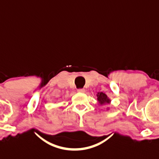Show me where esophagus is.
<instances>
[{
  "label": "esophagus",
  "mask_w": 159,
  "mask_h": 159,
  "mask_svg": "<svg viewBox=\"0 0 159 159\" xmlns=\"http://www.w3.org/2000/svg\"><path fill=\"white\" fill-rule=\"evenodd\" d=\"M85 89H78V92H79V93H85Z\"/></svg>",
  "instance_id": "obj_1"
}]
</instances>
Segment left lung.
Listing matches in <instances>:
<instances>
[{
  "label": "left lung",
  "mask_w": 159,
  "mask_h": 159,
  "mask_svg": "<svg viewBox=\"0 0 159 159\" xmlns=\"http://www.w3.org/2000/svg\"><path fill=\"white\" fill-rule=\"evenodd\" d=\"M97 97H98V103L101 105H104V104L109 103H110V99L108 98L107 96L105 93H103V92H100L97 94Z\"/></svg>",
  "instance_id": "1"
}]
</instances>
